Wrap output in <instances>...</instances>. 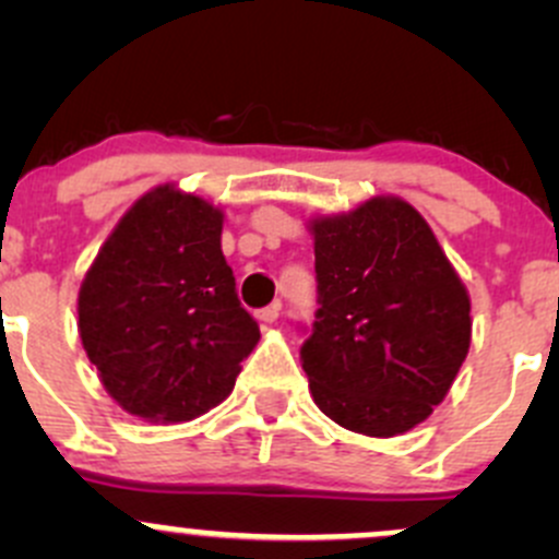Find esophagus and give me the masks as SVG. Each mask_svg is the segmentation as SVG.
<instances>
[{
    "label": "esophagus",
    "instance_id": "1",
    "mask_svg": "<svg viewBox=\"0 0 559 559\" xmlns=\"http://www.w3.org/2000/svg\"><path fill=\"white\" fill-rule=\"evenodd\" d=\"M278 311H281V302H275V306H267V308H259L257 319L262 321V324H273V321L278 319Z\"/></svg>",
    "mask_w": 559,
    "mask_h": 559
}]
</instances>
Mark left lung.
<instances>
[{
  "instance_id": "left-lung-1",
  "label": "left lung",
  "mask_w": 559,
  "mask_h": 559,
  "mask_svg": "<svg viewBox=\"0 0 559 559\" xmlns=\"http://www.w3.org/2000/svg\"><path fill=\"white\" fill-rule=\"evenodd\" d=\"M316 321L300 346L316 405L389 438L447 397L471 346V300L425 218L376 197L313 222Z\"/></svg>"
}]
</instances>
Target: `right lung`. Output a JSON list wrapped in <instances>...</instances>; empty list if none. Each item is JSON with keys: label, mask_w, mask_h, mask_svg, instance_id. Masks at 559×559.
I'll return each mask as SVG.
<instances>
[{"label": "right lung", "mask_w": 559, "mask_h": 559, "mask_svg": "<svg viewBox=\"0 0 559 559\" xmlns=\"http://www.w3.org/2000/svg\"><path fill=\"white\" fill-rule=\"evenodd\" d=\"M78 326L129 414L189 421L222 403L259 341L222 253V211L173 186L140 197L86 273Z\"/></svg>", "instance_id": "obj_1"}]
</instances>
